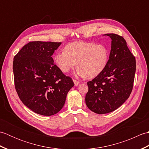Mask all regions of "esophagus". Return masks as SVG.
<instances>
[{
    "label": "esophagus",
    "instance_id": "1",
    "mask_svg": "<svg viewBox=\"0 0 149 149\" xmlns=\"http://www.w3.org/2000/svg\"><path fill=\"white\" fill-rule=\"evenodd\" d=\"M73 81H74V84H75V86H78V84H79V82L76 81L75 79H73Z\"/></svg>",
    "mask_w": 149,
    "mask_h": 149
}]
</instances>
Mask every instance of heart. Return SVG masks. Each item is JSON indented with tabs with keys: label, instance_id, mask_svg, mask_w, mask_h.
Masks as SVG:
<instances>
[{
	"label": "heart",
	"instance_id": "heart-1",
	"mask_svg": "<svg viewBox=\"0 0 149 149\" xmlns=\"http://www.w3.org/2000/svg\"><path fill=\"white\" fill-rule=\"evenodd\" d=\"M54 59L58 68L65 74L77 66L75 74L77 77L92 79L106 68L109 51L102 44L75 42L66 45L64 51L56 52Z\"/></svg>",
	"mask_w": 149,
	"mask_h": 149
}]
</instances>
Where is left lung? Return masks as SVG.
<instances>
[{
	"label": "left lung",
	"instance_id": "obj_1",
	"mask_svg": "<svg viewBox=\"0 0 149 149\" xmlns=\"http://www.w3.org/2000/svg\"><path fill=\"white\" fill-rule=\"evenodd\" d=\"M111 39V49L106 68L88 81L85 97L87 107L97 114L112 112L130 96L136 72V59L125 39L116 34H106Z\"/></svg>",
	"mask_w": 149,
	"mask_h": 149
}]
</instances>
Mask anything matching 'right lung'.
Masks as SVG:
<instances>
[{"label": "right lung", "mask_w": 149, "mask_h": 149, "mask_svg": "<svg viewBox=\"0 0 149 149\" xmlns=\"http://www.w3.org/2000/svg\"><path fill=\"white\" fill-rule=\"evenodd\" d=\"M61 44L30 42L14 57L16 91L24 105L39 115L51 116L58 113L74 86L72 78L54 64L52 56Z\"/></svg>", "instance_id": "obj_1"}]
</instances>
